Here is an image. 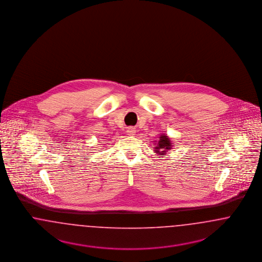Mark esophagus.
<instances>
[{"label": "esophagus", "mask_w": 262, "mask_h": 262, "mask_svg": "<svg viewBox=\"0 0 262 262\" xmlns=\"http://www.w3.org/2000/svg\"><path fill=\"white\" fill-rule=\"evenodd\" d=\"M126 133H127L128 136H134L135 133H136V130H135V128H133V127H129V128L127 129Z\"/></svg>", "instance_id": "esophagus-1"}]
</instances>
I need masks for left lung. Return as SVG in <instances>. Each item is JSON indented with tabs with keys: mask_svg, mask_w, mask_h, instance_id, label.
Instances as JSON below:
<instances>
[{
	"mask_svg": "<svg viewBox=\"0 0 262 262\" xmlns=\"http://www.w3.org/2000/svg\"><path fill=\"white\" fill-rule=\"evenodd\" d=\"M159 139H160V141L158 143V146H156L155 151H156V154H158L160 156H164L165 152L170 149L172 147V143H171L170 139L165 134L160 135Z\"/></svg>",
	"mask_w": 262,
	"mask_h": 262,
	"instance_id": "obj_1",
	"label": "left lung"
}]
</instances>
